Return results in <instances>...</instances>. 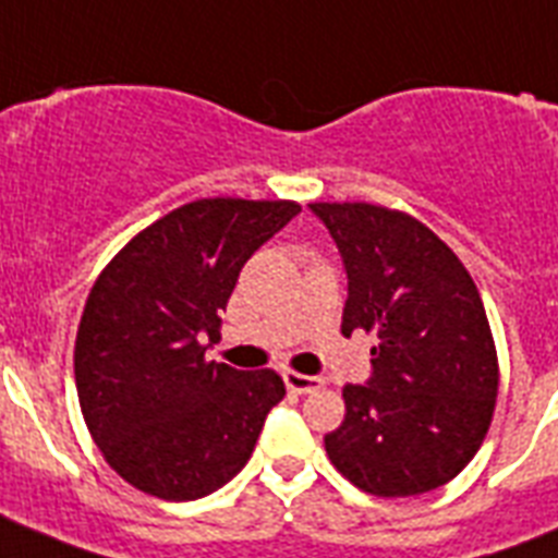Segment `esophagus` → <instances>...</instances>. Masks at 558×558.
<instances>
[{"label":"esophagus","mask_w":558,"mask_h":558,"mask_svg":"<svg viewBox=\"0 0 558 558\" xmlns=\"http://www.w3.org/2000/svg\"><path fill=\"white\" fill-rule=\"evenodd\" d=\"M283 381L292 393H313V390L324 388V379L318 376H306V373L298 371H283Z\"/></svg>","instance_id":"34e87169"}]
</instances>
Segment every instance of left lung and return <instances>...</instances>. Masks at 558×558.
Returning <instances> with one entry per match:
<instances>
[{"instance_id":"8db88e82","label":"left lung","mask_w":558,"mask_h":558,"mask_svg":"<svg viewBox=\"0 0 558 558\" xmlns=\"http://www.w3.org/2000/svg\"><path fill=\"white\" fill-rule=\"evenodd\" d=\"M348 269L341 332H373V376L344 388V423L324 437L350 484L379 498L432 493L481 449L498 397L484 301L458 254L405 210L310 202Z\"/></svg>"}]
</instances>
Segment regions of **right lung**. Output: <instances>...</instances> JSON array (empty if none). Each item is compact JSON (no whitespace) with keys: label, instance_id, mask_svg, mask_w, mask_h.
I'll return each mask as SVG.
<instances>
[{"label":"right lung","instance_id":"add662e5","mask_svg":"<svg viewBox=\"0 0 558 558\" xmlns=\"http://www.w3.org/2000/svg\"><path fill=\"white\" fill-rule=\"evenodd\" d=\"M301 205L187 202L130 240L95 280L74 339L83 420L126 484L161 501L217 493L287 397L275 371L208 362L240 269Z\"/></svg>","mask_w":558,"mask_h":558}]
</instances>
